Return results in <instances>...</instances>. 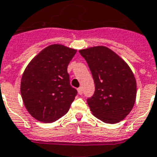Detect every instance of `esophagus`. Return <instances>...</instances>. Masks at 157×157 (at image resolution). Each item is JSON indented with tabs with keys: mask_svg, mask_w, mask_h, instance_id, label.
I'll use <instances>...</instances> for the list:
<instances>
[{
	"mask_svg": "<svg viewBox=\"0 0 157 157\" xmlns=\"http://www.w3.org/2000/svg\"><path fill=\"white\" fill-rule=\"evenodd\" d=\"M77 91H78L79 95H82V92H83V90H82V87H79L77 89Z\"/></svg>",
	"mask_w": 157,
	"mask_h": 157,
	"instance_id": "34e87169",
	"label": "esophagus"
}]
</instances>
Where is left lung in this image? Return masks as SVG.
<instances>
[{"label":"left lung","instance_id":"8db88e82","mask_svg":"<svg viewBox=\"0 0 157 157\" xmlns=\"http://www.w3.org/2000/svg\"><path fill=\"white\" fill-rule=\"evenodd\" d=\"M90 68L95 92L87 99L92 114L103 122L115 124L131 112L136 97V82L123 59L105 46L79 51Z\"/></svg>","mask_w":157,"mask_h":157}]
</instances>
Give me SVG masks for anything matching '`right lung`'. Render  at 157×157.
Returning a JSON list of instances; mask_svg holds the SVG:
<instances>
[{
    "instance_id": "add662e5",
    "label": "right lung",
    "mask_w": 157,
    "mask_h": 157,
    "mask_svg": "<svg viewBox=\"0 0 157 157\" xmlns=\"http://www.w3.org/2000/svg\"><path fill=\"white\" fill-rule=\"evenodd\" d=\"M76 50L54 44L43 49L24 71L21 94L26 110L40 122H54L69 111L77 90L67 67Z\"/></svg>"
}]
</instances>
